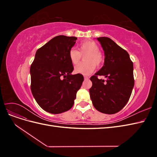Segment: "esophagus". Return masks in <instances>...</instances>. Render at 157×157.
<instances>
[{"label":"esophagus","mask_w":157,"mask_h":157,"mask_svg":"<svg viewBox=\"0 0 157 157\" xmlns=\"http://www.w3.org/2000/svg\"><path fill=\"white\" fill-rule=\"evenodd\" d=\"M84 80H88V77H86V76H84Z\"/></svg>","instance_id":"obj_1"}]
</instances>
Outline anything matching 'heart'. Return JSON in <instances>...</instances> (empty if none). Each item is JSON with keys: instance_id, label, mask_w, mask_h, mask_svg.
Returning <instances> with one entry per match:
<instances>
[{"instance_id": "heart-1", "label": "heart", "mask_w": 157, "mask_h": 157, "mask_svg": "<svg viewBox=\"0 0 157 157\" xmlns=\"http://www.w3.org/2000/svg\"><path fill=\"white\" fill-rule=\"evenodd\" d=\"M79 51L74 48L69 52V58L73 65L79 63L81 55L87 53L84 57L85 62L81 63L75 67V72L82 75H88L96 69V66H101L103 63V56L99 51L98 45L92 40H86L79 44Z\"/></svg>"}]
</instances>
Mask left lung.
I'll use <instances>...</instances> for the list:
<instances>
[{
	"label": "left lung",
	"mask_w": 157,
	"mask_h": 157,
	"mask_svg": "<svg viewBox=\"0 0 157 157\" xmlns=\"http://www.w3.org/2000/svg\"><path fill=\"white\" fill-rule=\"evenodd\" d=\"M98 40L104 51L105 60L101 69L90 78L89 90L94 107L105 114L120 111L128 103L134 86V66L128 52L108 37ZM104 75L106 81L99 79Z\"/></svg>",
	"instance_id": "obj_1"
}]
</instances>
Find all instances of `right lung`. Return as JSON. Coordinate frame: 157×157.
<instances>
[{"label":"right lung","instance_id":"obj_1","mask_svg":"<svg viewBox=\"0 0 157 157\" xmlns=\"http://www.w3.org/2000/svg\"><path fill=\"white\" fill-rule=\"evenodd\" d=\"M77 38L57 36L37 50L30 68L31 90L39 106L46 112L59 114L73 107L82 86V75H72L69 50Z\"/></svg>","mask_w":157,"mask_h":157}]
</instances>
